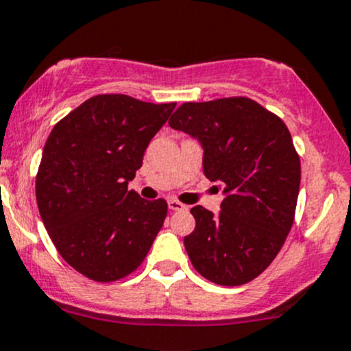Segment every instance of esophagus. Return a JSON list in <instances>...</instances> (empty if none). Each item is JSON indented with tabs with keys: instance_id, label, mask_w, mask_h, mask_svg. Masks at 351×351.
Listing matches in <instances>:
<instances>
[{
	"instance_id": "esophagus-1",
	"label": "esophagus",
	"mask_w": 351,
	"mask_h": 351,
	"mask_svg": "<svg viewBox=\"0 0 351 351\" xmlns=\"http://www.w3.org/2000/svg\"><path fill=\"white\" fill-rule=\"evenodd\" d=\"M168 207L171 208V210H185L186 205L182 204V202L175 200V198H169V200H168Z\"/></svg>"
}]
</instances>
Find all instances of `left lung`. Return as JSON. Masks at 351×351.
<instances>
[{
	"label": "left lung",
	"instance_id": "1",
	"mask_svg": "<svg viewBox=\"0 0 351 351\" xmlns=\"http://www.w3.org/2000/svg\"><path fill=\"white\" fill-rule=\"evenodd\" d=\"M204 149V175L222 185L221 212L195 205L185 236L193 268L217 285L256 278L275 260L293 224L300 159L282 119L244 97L183 104L169 119Z\"/></svg>",
	"mask_w": 351,
	"mask_h": 351
}]
</instances>
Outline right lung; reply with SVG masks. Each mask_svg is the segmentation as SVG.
Listing matches in <instances>:
<instances>
[{
	"mask_svg": "<svg viewBox=\"0 0 351 351\" xmlns=\"http://www.w3.org/2000/svg\"><path fill=\"white\" fill-rule=\"evenodd\" d=\"M175 107L97 95L52 129L35 180L38 212L59 254L84 277L120 280L153 246L168 204L127 186Z\"/></svg>",
	"mask_w": 351,
	"mask_h": 351,
	"instance_id": "add662e5",
	"label": "right lung"
}]
</instances>
